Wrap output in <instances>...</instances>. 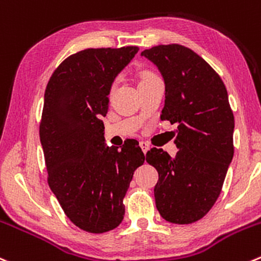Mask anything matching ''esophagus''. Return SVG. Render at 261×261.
Listing matches in <instances>:
<instances>
[{
    "label": "esophagus",
    "instance_id": "obj_1",
    "mask_svg": "<svg viewBox=\"0 0 261 261\" xmlns=\"http://www.w3.org/2000/svg\"><path fill=\"white\" fill-rule=\"evenodd\" d=\"M140 148L143 149V151H144V154L146 153V151L149 150V148H150V146H149V144L146 143V141H140Z\"/></svg>",
    "mask_w": 261,
    "mask_h": 261
}]
</instances>
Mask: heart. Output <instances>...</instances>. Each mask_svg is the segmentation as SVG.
<instances>
[{
	"label": "heart",
	"instance_id": "heart-1",
	"mask_svg": "<svg viewBox=\"0 0 261 261\" xmlns=\"http://www.w3.org/2000/svg\"><path fill=\"white\" fill-rule=\"evenodd\" d=\"M153 76H155V75H153V74H151V72H148V71L143 72V74H141V76H140V83L145 82V80L150 79V77H153ZM113 88H115V87H113V85H112V87H111V90H110V94L113 92Z\"/></svg>",
	"mask_w": 261,
	"mask_h": 261
}]
</instances>
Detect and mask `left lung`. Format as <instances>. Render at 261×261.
<instances>
[{
  "instance_id": "obj_1",
  "label": "left lung",
  "mask_w": 261,
  "mask_h": 261,
  "mask_svg": "<svg viewBox=\"0 0 261 261\" xmlns=\"http://www.w3.org/2000/svg\"><path fill=\"white\" fill-rule=\"evenodd\" d=\"M141 56L164 77L161 120L177 123L174 158L156 148L146 153L159 174L156 209L171 223H194L217 201L233 158L234 117L227 89L216 70L185 45H155Z\"/></svg>"
}]
</instances>
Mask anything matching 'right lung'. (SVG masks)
I'll return each instance as SVG.
<instances>
[{"label":"right lung","instance_id":"obj_1","mask_svg":"<svg viewBox=\"0 0 261 261\" xmlns=\"http://www.w3.org/2000/svg\"><path fill=\"white\" fill-rule=\"evenodd\" d=\"M139 47L88 48L53 71L44 93L39 136L47 181L67 218L83 231L105 233L125 216L123 198L145 161L138 140L105 146L100 118L111 85Z\"/></svg>","mask_w":261,"mask_h":261}]
</instances>
